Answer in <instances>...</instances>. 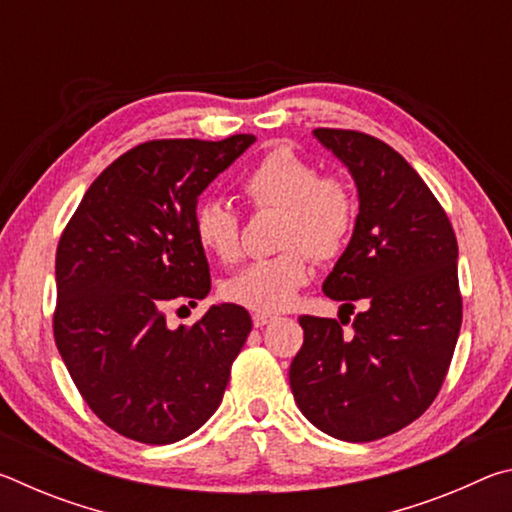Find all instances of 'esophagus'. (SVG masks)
I'll use <instances>...</instances> for the list:
<instances>
[{
  "label": "esophagus",
  "instance_id": "34e87169",
  "mask_svg": "<svg viewBox=\"0 0 512 512\" xmlns=\"http://www.w3.org/2000/svg\"><path fill=\"white\" fill-rule=\"evenodd\" d=\"M273 318L275 316L273 314H266V311H255V314H253V325L255 327H264V325L271 323Z\"/></svg>",
  "mask_w": 512,
  "mask_h": 512
}]
</instances>
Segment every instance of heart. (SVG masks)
<instances>
[{
    "label": "heart",
    "mask_w": 512,
    "mask_h": 512,
    "mask_svg": "<svg viewBox=\"0 0 512 512\" xmlns=\"http://www.w3.org/2000/svg\"><path fill=\"white\" fill-rule=\"evenodd\" d=\"M255 207L284 210L280 246L284 253L257 259L223 284L225 298L255 311H282L311 277L309 257L332 259L348 244L357 219L350 187L339 178H320L314 162L291 146H275L244 178ZM194 237L223 264L241 257L239 214L219 198H207L194 212Z\"/></svg>",
    "instance_id": "obj_1"
}]
</instances>
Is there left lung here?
Segmentation results:
<instances>
[{"instance_id":"left-lung-1","label":"left lung","mask_w":512,"mask_h":512,"mask_svg":"<svg viewBox=\"0 0 512 512\" xmlns=\"http://www.w3.org/2000/svg\"><path fill=\"white\" fill-rule=\"evenodd\" d=\"M357 185L348 248L325 277L341 309L366 302L352 332L300 316L305 341L289 381L302 415L327 436L368 443L429 409L461 332L458 244L447 214L409 162L377 137L316 128ZM339 309V311H341Z\"/></svg>"}]
</instances>
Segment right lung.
<instances>
[{"label":"right lung","instance_id":"obj_1","mask_svg":"<svg viewBox=\"0 0 512 512\" xmlns=\"http://www.w3.org/2000/svg\"><path fill=\"white\" fill-rule=\"evenodd\" d=\"M253 142L135 146L101 171L58 241V352L90 409L137 443L169 445L201 429L253 329L232 302L176 329L164 314L171 302L196 305L210 293L194 237L198 196Z\"/></svg>","mask_w":512,"mask_h":512}]
</instances>
